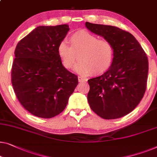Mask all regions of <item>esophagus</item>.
<instances>
[{
    "mask_svg": "<svg viewBox=\"0 0 157 157\" xmlns=\"http://www.w3.org/2000/svg\"><path fill=\"white\" fill-rule=\"evenodd\" d=\"M78 82H85V81H87V79L85 78H83V77L81 76H78Z\"/></svg>",
    "mask_w": 157,
    "mask_h": 157,
    "instance_id": "obj_1",
    "label": "esophagus"
}]
</instances>
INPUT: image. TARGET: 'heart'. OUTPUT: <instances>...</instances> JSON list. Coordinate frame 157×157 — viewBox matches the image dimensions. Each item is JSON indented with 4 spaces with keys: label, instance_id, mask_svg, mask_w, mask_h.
<instances>
[{
    "label": "heart",
    "instance_id": "obj_1",
    "mask_svg": "<svg viewBox=\"0 0 157 157\" xmlns=\"http://www.w3.org/2000/svg\"><path fill=\"white\" fill-rule=\"evenodd\" d=\"M71 45L62 41L57 47V54L64 68L71 69L77 60L75 71L84 75L98 76L110 69L114 59L112 43L99 40L97 36L85 30L74 33L69 38Z\"/></svg>",
    "mask_w": 157,
    "mask_h": 157
}]
</instances>
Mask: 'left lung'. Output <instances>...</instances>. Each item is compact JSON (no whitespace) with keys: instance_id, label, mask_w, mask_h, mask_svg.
<instances>
[{"instance_id":"left-lung-1","label":"left lung","mask_w":157,"mask_h":157,"mask_svg":"<svg viewBox=\"0 0 157 157\" xmlns=\"http://www.w3.org/2000/svg\"><path fill=\"white\" fill-rule=\"evenodd\" d=\"M90 32L112 43L114 59L103 75L88 80V102L94 113L106 120L117 119L132 112L144 96L149 63L147 54L128 32L110 25L86 22Z\"/></svg>"}]
</instances>
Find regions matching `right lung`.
I'll return each mask as SVG.
<instances>
[{
    "instance_id": "add662e5",
    "label": "right lung",
    "mask_w": 157,
    "mask_h": 157,
    "mask_svg": "<svg viewBox=\"0 0 157 157\" xmlns=\"http://www.w3.org/2000/svg\"><path fill=\"white\" fill-rule=\"evenodd\" d=\"M68 25L39 26L17 43L11 70L17 98L35 116L52 118L64 110L78 76L63 67L57 47Z\"/></svg>"
}]
</instances>
